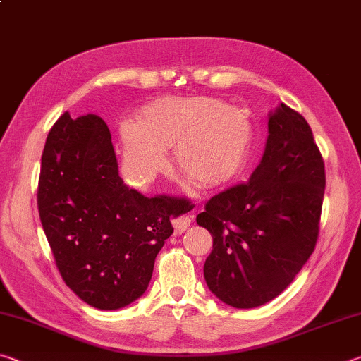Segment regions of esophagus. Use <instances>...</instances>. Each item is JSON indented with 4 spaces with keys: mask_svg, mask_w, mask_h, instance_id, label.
<instances>
[{
    "mask_svg": "<svg viewBox=\"0 0 361 361\" xmlns=\"http://www.w3.org/2000/svg\"><path fill=\"white\" fill-rule=\"evenodd\" d=\"M191 223H192V215H181L180 218H176L175 223H173L175 234L176 235L183 234V232H185L189 228V226H191Z\"/></svg>",
    "mask_w": 361,
    "mask_h": 361,
    "instance_id": "34e87169",
    "label": "esophagus"
}]
</instances>
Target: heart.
Returning a JSON list of instances; mask_svg holds the SVG:
<instances>
[{"label":"heart","instance_id":"heart-1","mask_svg":"<svg viewBox=\"0 0 361 361\" xmlns=\"http://www.w3.org/2000/svg\"><path fill=\"white\" fill-rule=\"evenodd\" d=\"M252 137V122L239 108L213 97H166L148 103L138 122H122L124 172L133 183H149L173 148L176 170L213 188L242 167Z\"/></svg>","mask_w":361,"mask_h":361}]
</instances>
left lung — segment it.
I'll return each instance as SVG.
<instances>
[{"label": "left lung", "mask_w": 361, "mask_h": 361, "mask_svg": "<svg viewBox=\"0 0 361 361\" xmlns=\"http://www.w3.org/2000/svg\"><path fill=\"white\" fill-rule=\"evenodd\" d=\"M267 127L264 154L250 180L213 195L195 218L213 237L205 282L235 309L277 298L310 258L320 232L325 164L310 126L280 103Z\"/></svg>", "instance_id": "obj_1"}]
</instances>
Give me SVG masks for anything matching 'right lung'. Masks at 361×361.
Returning a JSON list of instances; mask_svg holds the SVG:
<instances>
[{
  "label": "right lung",
  "instance_id": "1",
  "mask_svg": "<svg viewBox=\"0 0 361 361\" xmlns=\"http://www.w3.org/2000/svg\"><path fill=\"white\" fill-rule=\"evenodd\" d=\"M38 210L63 282L92 307L116 310L143 295L183 199L145 197L119 176L105 121L63 113L41 157Z\"/></svg>",
  "mask_w": 361,
  "mask_h": 361
}]
</instances>
